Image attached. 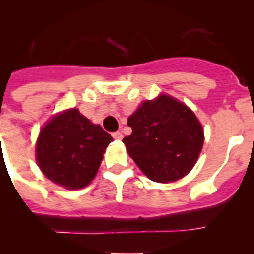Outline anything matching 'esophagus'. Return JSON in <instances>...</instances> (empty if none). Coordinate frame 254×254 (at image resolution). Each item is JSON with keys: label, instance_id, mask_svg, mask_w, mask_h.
<instances>
[{"label": "esophagus", "instance_id": "1", "mask_svg": "<svg viewBox=\"0 0 254 254\" xmlns=\"http://www.w3.org/2000/svg\"><path fill=\"white\" fill-rule=\"evenodd\" d=\"M113 138H114V140H117V141H121L123 138V134L121 133V132H114Z\"/></svg>", "mask_w": 254, "mask_h": 254}]
</instances>
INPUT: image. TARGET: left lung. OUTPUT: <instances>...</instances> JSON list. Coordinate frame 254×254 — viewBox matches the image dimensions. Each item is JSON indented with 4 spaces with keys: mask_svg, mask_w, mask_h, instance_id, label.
Instances as JSON below:
<instances>
[{
    "mask_svg": "<svg viewBox=\"0 0 254 254\" xmlns=\"http://www.w3.org/2000/svg\"><path fill=\"white\" fill-rule=\"evenodd\" d=\"M132 133L123 138L141 172L158 183H170L193 169L205 141L193 111L165 93L143 100L128 117Z\"/></svg>",
    "mask_w": 254,
    "mask_h": 254,
    "instance_id": "left-lung-1",
    "label": "left lung"
}]
</instances>
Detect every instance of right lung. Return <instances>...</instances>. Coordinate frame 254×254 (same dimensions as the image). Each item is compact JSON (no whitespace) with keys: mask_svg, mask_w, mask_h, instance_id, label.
I'll return each mask as SVG.
<instances>
[{"mask_svg":"<svg viewBox=\"0 0 254 254\" xmlns=\"http://www.w3.org/2000/svg\"><path fill=\"white\" fill-rule=\"evenodd\" d=\"M113 137L69 108L52 116L40 128L35 160L44 176L66 190L89 186L99 170L105 149Z\"/></svg>","mask_w":254,"mask_h":254,"instance_id":"right-lung-1","label":"right lung"}]
</instances>
